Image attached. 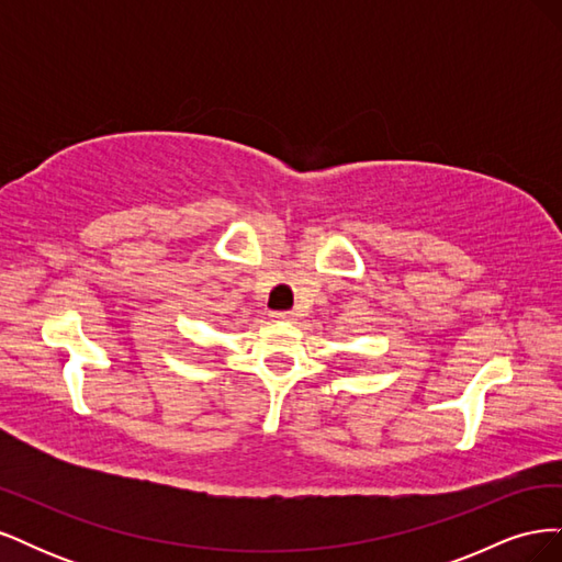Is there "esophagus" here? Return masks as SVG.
I'll list each match as a JSON object with an SVG mask.
<instances>
[{
	"label": "esophagus",
	"mask_w": 562,
	"mask_h": 562,
	"mask_svg": "<svg viewBox=\"0 0 562 562\" xmlns=\"http://www.w3.org/2000/svg\"><path fill=\"white\" fill-rule=\"evenodd\" d=\"M271 318H277V321H295V312H291V310L271 312Z\"/></svg>",
	"instance_id": "34e87169"
}]
</instances>
